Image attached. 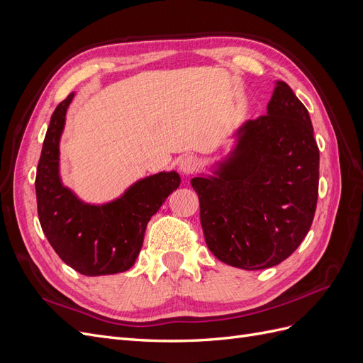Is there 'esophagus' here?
Masks as SVG:
<instances>
[{
    "mask_svg": "<svg viewBox=\"0 0 363 363\" xmlns=\"http://www.w3.org/2000/svg\"><path fill=\"white\" fill-rule=\"evenodd\" d=\"M199 159H196L195 156L192 155H186L183 157H180L179 160V169L183 172V174H192L196 168H199Z\"/></svg>",
    "mask_w": 363,
    "mask_h": 363,
    "instance_id": "obj_1",
    "label": "esophagus"
}]
</instances>
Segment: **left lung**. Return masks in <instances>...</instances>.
<instances>
[{"label": "left lung", "instance_id": "8db88e82", "mask_svg": "<svg viewBox=\"0 0 363 363\" xmlns=\"http://www.w3.org/2000/svg\"><path fill=\"white\" fill-rule=\"evenodd\" d=\"M213 175L191 180L200 199L206 244L215 257L242 269L279 265L312 225L320 150L311 116L284 82L267 115L248 119Z\"/></svg>", "mask_w": 363, "mask_h": 363}]
</instances>
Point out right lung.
<instances>
[{"label":"right lung","mask_w":363,"mask_h":363,"mask_svg":"<svg viewBox=\"0 0 363 363\" xmlns=\"http://www.w3.org/2000/svg\"><path fill=\"white\" fill-rule=\"evenodd\" d=\"M69 94L51 115L36 172V199L40 227L48 242L68 267L83 276H107L135 265L144 244L147 224L180 186L175 171L140 179L106 204L82 201L63 186L59 169V144Z\"/></svg>","instance_id":"right-lung-1"}]
</instances>
